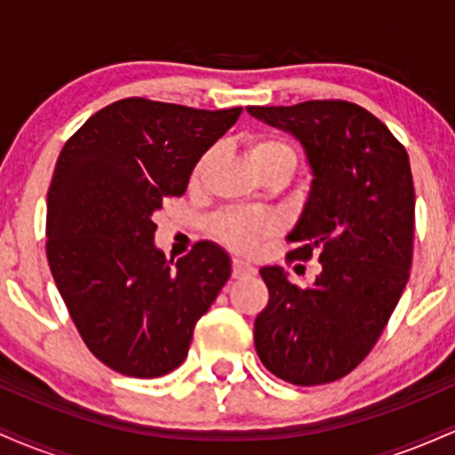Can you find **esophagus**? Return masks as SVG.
<instances>
[{"label": "esophagus", "instance_id": "1", "mask_svg": "<svg viewBox=\"0 0 455 455\" xmlns=\"http://www.w3.org/2000/svg\"><path fill=\"white\" fill-rule=\"evenodd\" d=\"M254 274H257L254 265L245 263V260H239V259L233 260V278H245V275H254Z\"/></svg>", "mask_w": 455, "mask_h": 455}]
</instances>
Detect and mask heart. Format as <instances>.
Segmentation results:
<instances>
[{"label":"heart","mask_w":455,"mask_h":455,"mask_svg":"<svg viewBox=\"0 0 455 455\" xmlns=\"http://www.w3.org/2000/svg\"><path fill=\"white\" fill-rule=\"evenodd\" d=\"M218 149L210 148L198 156L190 173V184L198 186L216 160ZM245 154L260 177L282 175L289 180L297 169V151L284 139L271 134H252L245 139ZM212 235L235 252H254L265 237L278 231V220L267 212H222L212 218Z\"/></svg>","instance_id":"b5f03b06"}]
</instances>
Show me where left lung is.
<instances>
[{
    "label": "left lung",
    "instance_id": "obj_1",
    "mask_svg": "<svg viewBox=\"0 0 455 455\" xmlns=\"http://www.w3.org/2000/svg\"><path fill=\"white\" fill-rule=\"evenodd\" d=\"M248 113L306 148L315 180L286 260L321 263L310 289L291 284L280 267L260 269L269 301L254 321V347L286 383H331L368 357L409 282L415 235L409 154L379 117L347 100L248 107Z\"/></svg>",
    "mask_w": 455,
    "mask_h": 455
}]
</instances>
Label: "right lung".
Instances as JSON below:
<instances>
[{
    "label": "right lung",
    "instance_id": "obj_1",
    "mask_svg": "<svg viewBox=\"0 0 455 455\" xmlns=\"http://www.w3.org/2000/svg\"><path fill=\"white\" fill-rule=\"evenodd\" d=\"M242 115L124 98L66 140L46 196V259L83 342L119 374L156 379L184 363L196 321L231 275L210 242L173 265L154 213Z\"/></svg>",
    "mask_w": 455,
    "mask_h": 455
}]
</instances>
